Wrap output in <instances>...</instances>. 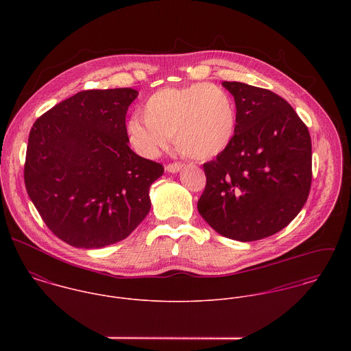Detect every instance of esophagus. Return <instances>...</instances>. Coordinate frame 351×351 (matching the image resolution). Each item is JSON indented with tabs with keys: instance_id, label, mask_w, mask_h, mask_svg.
Segmentation results:
<instances>
[{
	"instance_id": "esophagus-1",
	"label": "esophagus",
	"mask_w": 351,
	"mask_h": 351,
	"mask_svg": "<svg viewBox=\"0 0 351 351\" xmlns=\"http://www.w3.org/2000/svg\"><path fill=\"white\" fill-rule=\"evenodd\" d=\"M182 167H184L182 163H170V165H167L165 169H166V171H169V173H178Z\"/></svg>"
}]
</instances>
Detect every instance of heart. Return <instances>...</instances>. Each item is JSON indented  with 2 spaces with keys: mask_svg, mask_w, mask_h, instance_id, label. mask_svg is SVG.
<instances>
[{
  "mask_svg": "<svg viewBox=\"0 0 351 351\" xmlns=\"http://www.w3.org/2000/svg\"><path fill=\"white\" fill-rule=\"evenodd\" d=\"M142 114L127 121V136L134 150L145 158H155L174 136L176 147L185 156L212 159L231 146L238 127L232 96L205 82L152 93L142 106Z\"/></svg>",
  "mask_w": 351,
  "mask_h": 351,
  "instance_id": "heart-1",
  "label": "heart"
}]
</instances>
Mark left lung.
Returning a JSON list of instances; mask_svg holds the SVG:
<instances>
[{
  "label": "left lung",
  "mask_w": 351,
  "mask_h": 351,
  "mask_svg": "<svg viewBox=\"0 0 351 351\" xmlns=\"http://www.w3.org/2000/svg\"><path fill=\"white\" fill-rule=\"evenodd\" d=\"M221 85L234 96L238 127L231 146L202 166L206 185L197 209L220 235L259 241L285 228L308 199L311 136L278 95L242 82Z\"/></svg>",
  "instance_id": "left-lung-1"
}]
</instances>
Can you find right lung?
Returning a JSON list of instances; mask_svg holds the SVG:
<instances>
[{"label":"right lung","instance_id":"obj_1","mask_svg":"<svg viewBox=\"0 0 351 351\" xmlns=\"http://www.w3.org/2000/svg\"><path fill=\"white\" fill-rule=\"evenodd\" d=\"M138 92L84 90L40 116L28 138L24 181L53 235L78 249L125 239L150 212L163 166L128 146L125 114Z\"/></svg>","mask_w":351,"mask_h":351}]
</instances>
